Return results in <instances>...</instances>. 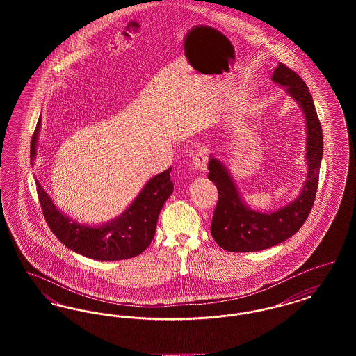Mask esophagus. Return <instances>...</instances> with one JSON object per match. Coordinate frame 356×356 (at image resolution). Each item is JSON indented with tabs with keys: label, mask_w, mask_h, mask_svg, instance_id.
<instances>
[{
	"label": "esophagus",
	"mask_w": 356,
	"mask_h": 356,
	"mask_svg": "<svg viewBox=\"0 0 356 356\" xmlns=\"http://www.w3.org/2000/svg\"><path fill=\"white\" fill-rule=\"evenodd\" d=\"M192 163H193L196 170L205 172L207 170V163H208L207 153L204 152L203 149H199L197 152H195V154H193Z\"/></svg>",
	"instance_id": "obj_1"
}]
</instances>
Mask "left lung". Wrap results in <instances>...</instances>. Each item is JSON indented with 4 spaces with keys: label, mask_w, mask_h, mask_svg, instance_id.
Returning <instances> with one entry per match:
<instances>
[{
    "label": "left lung",
    "mask_w": 356,
    "mask_h": 356,
    "mask_svg": "<svg viewBox=\"0 0 356 356\" xmlns=\"http://www.w3.org/2000/svg\"><path fill=\"white\" fill-rule=\"evenodd\" d=\"M276 84L287 88V93L299 102L307 125L308 175L299 197L282 209L263 213L243 203L228 170L220 161L211 159L208 179L218 186L219 199L211 222V234L222 250L228 252H254L273 247L295 235L307 220L318 192L323 154L321 121L312 96L302 77L279 64L272 74Z\"/></svg>",
    "instance_id": "obj_1"
}]
</instances>
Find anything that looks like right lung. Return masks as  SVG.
<instances>
[{
    "label": "right lung",
    "instance_id": "1",
    "mask_svg": "<svg viewBox=\"0 0 356 356\" xmlns=\"http://www.w3.org/2000/svg\"><path fill=\"white\" fill-rule=\"evenodd\" d=\"M41 120H38L31 143V159L35 157V144ZM168 168L151 179L135 202L118 219L102 227H86L72 221L60 212L35 180L42 215L51 232L69 250L90 259L113 261L135 257L151 244L159 213L170 193L173 183Z\"/></svg>",
    "mask_w": 356,
    "mask_h": 356
}]
</instances>
